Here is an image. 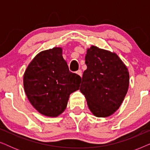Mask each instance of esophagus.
<instances>
[{"mask_svg": "<svg viewBox=\"0 0 150 150\" xmlns=\"http://www.w3.org/2000/svg\"><path fill=\"white\" fill-rule=\"evenodd\" d=\"M76 74L78 75H79L80 76L82 77V76H83V73H82V71L81 70V69H79V70H78L76 71Z\"/></svg>", "mask_w": 150, "mask_h": 150, "instance_id": "34e87169", "label": "esophagus"}]
</instances>
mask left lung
<instances>
[{
  "mask_svg": "<svg viewBox=\"0 0 150 150\" xmlns=\"http://www.w3.org/2000/svg\"><path fill=\"white\" fill-rule=\"evenodd\" d=\"M80 91L94 116L107 117L119 109L129 87L126 65L114 52L91 46L87 50Z\"/></svg>",
  "mask_w": 150,
  "mask_h": 150,
  "instance_id": "1",
  "label": "left lung"
}]
</instances>
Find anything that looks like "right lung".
Wrapping results in <instances>:
<instances>
[{"label": "right lung", "instance_id": "1", "mask_svg": "<svg viewBox=\"0 0 150 150\" xmlns=\"http://www.w3.org/2000/svg\"><path fill=\"white\" fill-rule=\"evenodd\" d=\"M63 49L54 47L38 53L24 71L28 100L43 115L56 117L67 107L69 96L79 89L81 78L69 70Z\"/></svg>", "mask_w": 150, "mask_h": 150}]
</instances>
